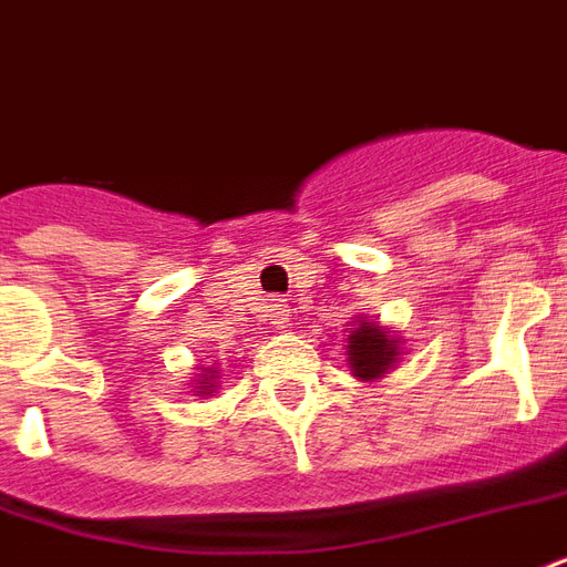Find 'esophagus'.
I'll return each instance as SVG.
<instances>
[{
    "mask_svg": "<svg viewBox=\"0 0 567 567\" xmlns=\"http://www.w3.org/2000/svg\"><path fill=\"white\" fill-rule=\"evenodd\" d=\"M274 315H276V321L285 323V321H288V306H285L282 300H276L274 302Z\"/></svg>",
    "mask_w": 567,
    "mask_h": 567,
    "instance_id": "1",
    "label": "esophagus"
}]
</instances>
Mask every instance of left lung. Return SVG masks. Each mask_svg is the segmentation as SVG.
<instances>
[{"instance_id": "8db88e82", "label": "left lung", "mask_w": 567, "mask_h": 567, "mask_svg": "<svg viewBox=\"0 0 567 567\" xmlns=\"http://www.w3.org/2000/svg\"><path fill=\"white\" fill-rule=\"evenodd\" d=\"M395 339H389L386 332L380 330L378 323H360L351 332V344H348V360L357 378H380L395 362Z\"/></svg>"}]
</instances>
